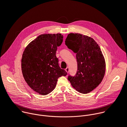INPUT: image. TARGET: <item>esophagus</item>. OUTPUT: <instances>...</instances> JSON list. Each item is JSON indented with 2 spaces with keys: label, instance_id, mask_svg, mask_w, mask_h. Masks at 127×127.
<instances>
[{
  "label": "esophagus",
  "instance_id": "obj_1",
  "mask_svg": "<svg viewBox=\"0 0 127 127\" xmlns=\"http://www.w3.org/2000/svg\"><path fill=\"white\" fill-rule=\"evenodd\" d=\"M65 71H66L67 73H68V72H69V67H67L65 68Z\"/></svg>",
  "mask_w": 127,
  "mask_h": 127
}]
</instances>
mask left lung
<instances>
[{
    "label": "left lung",
    "instance_id": "1",
    "mask_svg": "<svg viewBox=\"0 0 127 127\" xmlns=\"http://www.w3.org/2000/svg\"><path fill=\"white\" fill-rule=\"evenodd\" d=\"M65 43L76 54L77 62L76 74L68 76V80L79 92H90L100 84L105 73V61L100 47L92 38L78 33L68 34Z\"/></svg>",
    "mask_w": 127,
    "mask_h": 127
}]
</instances>
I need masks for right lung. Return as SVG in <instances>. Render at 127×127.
Returning <instances> with one entry per match:
<instances>
[{
    "label": "right lung",
    "mask_w": 127,
    "mask_h": 127,
    "mask_svg": "<svg viewBox=\"0 0 127 127\" xmlns=\"http://www.w3.org/2000/svg\"><path fill=\"white\" fill-rule=\"evenodd\" d=\"M61 34L39 35L25 49L21 60L22 72L25 81L35 91L48 94L55 88L58 79L67 72L59 65L56 56L61 45Z\"/></svg>",
    "instance_id": "add662e5"
}]
</instances>
